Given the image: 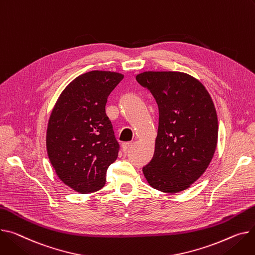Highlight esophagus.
<instances>
[{"mask_svg": "<svg viewBox=\"0 0 255 255\" xmlns=\"http://www.w3.org/2000/svg\"><path fill=\"white\" fill-rule=\"evenodd\" d=\"M131 145H132V142H124V143L122 144V149H123V151H124V152L128 151V149L131 147Z\"/></svg>", "mask_w": 255, "mask_h": 255, "instance_id": "34e87169", "label": "esophagus"}]
</instances>
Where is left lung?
I'll list each match as a JSON object with an SVG mask.
<instances>
[{"label":"left lung","mask_w":255,"mask_h":255,"mask_svg":"<svg viewBox=\"0 0 255 255\" xmlns=\"http://www.w3.org/2000/svg\"><path fill=\"white\" fill-rule=\"evenodd\" d=\"M136 81L150 91L159 108L154 157L142 168L143 174L158 191H184L205 172L217 145L211 96L200 81L180 72H144Z\"/></svg>","instance_id":"obj_1"}]
</instances>
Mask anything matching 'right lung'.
I'll return each instance as SVG.
<instances>
[{
  "label": "right lung",
  "instance_id": "obj_1",
  "mask_svg": "<svg viewBox=\"0 0 255 255\" xmlns=\"http://www.w3.org/2000/svg\"><path fill=\"white\" fill-rule=\"evenodd\" d=\"M124 76L92 71L73 80L61 92L51 113L46 146L59 179L81 194L106 184L109 166L120 145L106 114L108 97Z\"/></svg>",
  "mask_w": 255,
  "mask_h": 255
}]
</instances>
